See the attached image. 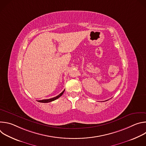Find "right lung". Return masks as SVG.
Returning <instances> with one entry per match:
<instances>
[{"mask_svg":"<svg viewBox=\"0 0 146 146\" xmlns=\"http://www.w3.org/2000/svg\"><path fill=\"white\" fill-rule=\"evenodd\" d=\"M64 91H65V90L63 91H62L59 95H58V96H55L54 98H51V99H43V100H38V102H41V103H48V102L54 101V100L57 99L58 98H59V97H60L62 95V94H64Z\"/></svg>","mask_w":146,"mask_h":146,"instance_id":"add662e5","label":"right lung"}]
</instances>
